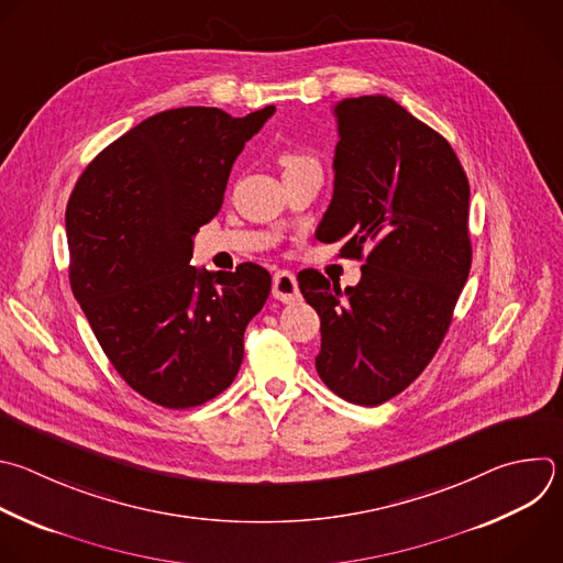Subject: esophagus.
<instances>
[{
    "mask_svg": "<svg viewBox=\"0 0 563 563\" xmlns=\"http://www.w3.org/2000/svg\"><path fill=\"white\" fill-rule=\"evenodd\" d=\"M272 294L276 300L280 302H294L300 298V289H298V280L291 272L283 269L274 274V285H272Z\"/></svg>",
    "mask_w": 563,
    "mask_h": 563,
    "instance_id": "34e87169",
    "label": "esophagus"
}]
</instances>
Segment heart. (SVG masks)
<instances>
[{
  "mask_svg": "<svg viewBox=\"0 0 563 563\" xmlns=\"http://www.w3.org/2000/svg\"><path fill=\"white\" fill-rule=\"evenodd\" d=\"M285 174L289 172H296V169H302V167H309V165H318V161L305 152V150H298V147H285L278 156Z\"/></svg>",
  "mask_w": 563,
  "mask_h": 563,
  "instance_id": "obj_1",
  "label": "heart"
}]
</instances>
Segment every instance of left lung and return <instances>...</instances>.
Segmentation results:
<instances>
[{
  "label": "left lung",
  "instance_id": "8db88e82",
  "mask_svg": "<svg viewBox=\"0 0 563 563\" xmlns=\"http://www.w3.org/2000/svg\"><path fill=\"white\" fill-rule=\"evenodd\" d=\"M333 197L316 230L364 258L355 287L298 274L320 316V380L378 407L402 394L442 344L471 269V187L449 141L385 95L342 99Z\"/></svg>",
  "mask_w": 563,
  "mask_h": 563
}]
</instances>
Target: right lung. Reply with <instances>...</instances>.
Returning <instances> with one entry per match:
<instances>
[{"mask_svg":"<svg viewBox=\"0 0 563 563\" xmlns=\"http://www.w3.org/2000/svg\"><path fill=\"white\" fill-rule=\"evenodd\" d=\"M274 112L152 114L101 150L70 195L73 294L119 376L158 407H199L234 383L245 327L272 291L261 265L208 272L190 261L236 156Z\"/></svg>","mask_w":563,"mask_h":563,"instance_id":"add662e5","label":"right lung"}]
</instances>
